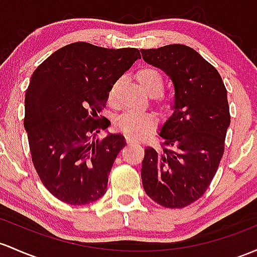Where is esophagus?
Here are the masks:
<instances>
[{
    "instance_id": "1",
    "label": "esophagus",
    "mask_w": 257,
    "mask_h": 257,
    "mask_svg": "<svg viewBox=\"0 0 257 257\" xmlns=\"http://www.w3.org/2000/svg\"><path fill=\"white\" fill-rule=\"evenodd\" d=\"M126 143H128V144H135V143H138V140L134 139V138L128 137V138H126Z\"/></svg>"
}]
</instances>
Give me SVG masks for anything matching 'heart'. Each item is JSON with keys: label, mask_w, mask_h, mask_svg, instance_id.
Wrapping results in <instances>:
<instances>
[{"label": "heart", "mask_w": 257, "mask_h": 257, "mask_svg": "<svg viewBox=\"0 0 257 257\" xmlns=\"http://www.w3.org/2000/svg\"><path fill=\"white\" fill-rule=\"evenodd\" d=\"M137 79L140 86L150 95H159L163 89V77L157 69L151 67H145L138 70ZM118 81H114L108 90V102H115ZM115 125L131 138H143L156 125V117L150 112L128 111L117 118Z\"/></svg>", "instance_id": "obj_1"}]
</instances>
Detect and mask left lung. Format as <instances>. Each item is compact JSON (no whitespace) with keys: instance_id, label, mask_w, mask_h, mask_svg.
<instances>
[{"instance_id":"8db88e82","label":"left lung","mask_w":257,"mask_h":257,"mask_svg":"<svg viewBox=\"0 0 257 257\" xmlns=\"http://www.w3.org/2000/svg\"><path fill=\"white\" fill-rule=\"evenodd\" d=\"M142 55L174 86L173 113L159 132L162 148L145 149L143 187L161 206L182 208L204 195L218 170L230 124L227 90L215 67L185 45L142 50Z\"/></svg>"}]
</instances>
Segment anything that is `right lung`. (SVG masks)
I'll use <instances>...</instances> for the list:
<instances>
[{"mask_svg":"<svg viewBox=\"0 0 257 257\" xmlns=\"http://www.w3.org/2000/svg\"><path fill=\"white\" fill-rule=\"evenodd\" d=\"M139 58L138 49L74 42L53 52L33 73L25 92L24 128L34 167L61 201L86 205L105 195L125 138L114 133L101 142L91 139L97 128L109 125L108 120L98 123L109 87Z\"/></svg>","mask_w":257,"mask_h":257,"instance_id":"right-lung-1","label":"right lung"}]
</instances>
